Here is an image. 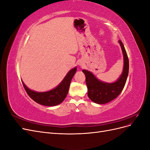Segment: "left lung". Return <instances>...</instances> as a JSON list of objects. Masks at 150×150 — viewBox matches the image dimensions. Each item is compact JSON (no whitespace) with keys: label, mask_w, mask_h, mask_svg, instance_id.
<instances>
[{"label":"left lung","mask_w":150,"mask_h":150,"mask_svg":"<svg viewBox=\"0 0 150 150\" xmlns=\"http://www.w3.org/2000/svg\"><path fill=\"white\" fill-rule=\"evenodd\" d=\"M118 42L123 54L124 67L121 75L116 81L111 83H104L98 79L92 72L83 70L86 76L88 97L95 103L103 104L111 101L119 96L125 87L129 72V60L123 44L120 40Z\"/></svg>","instance_id":"1"}]
</instances>
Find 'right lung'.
<instances>
[{
  "instance_id": "add662e5",
  "label": "right lung",
  "mask_w": 150,
  "mask_h": 150,
  "mask_svg": "<svg viewBox=\"0 0 150 150\" xmlns=\"http://www.w3.org/2000/svg\"><path fill=\"white\" fill-rule=\"evenodd\" d=\"M77 70L74 67L67 72L65 78L56 88L46 92H36L29 89L22 82L25 91L34 101L44 106H54L61 104L66 98L71 84Z\"/></svg>"
}]
</instances>
